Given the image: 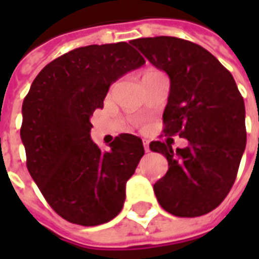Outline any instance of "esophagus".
Instances as JSON below:
<instances>
[{"instance_id":"esophagus-1","label":"esophagus","mask_w":259,"mask_h":259,"mask_svg":"<svg viewBox=\"0 0 259 259\" xmlns=\"http://www.w3.org/2000/svg\"><path fill=\"white\" fill-rule=\"evenodd\" d=\"M144 149H145L146 153H148V152H150V149H149V142L145 141V140H144Z\"/></svg>"}]
</instances>
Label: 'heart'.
I'll return each instance as SVG.
<instances>
[{"instance_id": "heart-1", "label": "heart", "mask_w": 259, "mask_h": 259, "mask_svg": "<svg viewBox=\"0 0 259 259\" xmlns=\"http://www.w3.org/2000/svg\"><path fill=\"white\" fill-rule=\"evenodd\" d=\"M148 72H154V71H148ZM148 72H146V74H148Z\"/></svg>"}]
</instances>
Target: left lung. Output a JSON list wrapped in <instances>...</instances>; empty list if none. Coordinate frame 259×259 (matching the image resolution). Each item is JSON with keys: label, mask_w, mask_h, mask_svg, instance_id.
<instances>
[{"label": "left lung", "mask_w": 259, "mask_h": 259, "mask_svg": "<svg viewBox=\"0 0 259 259\" xmlns=\"http://www.w3.org/2000/svg\"><path fill=\"white\" fill-rule=\"evenodd\" d=\"M170 80L162 114L164 133L187 138L188 146L152 141L168 172L153 185L162 208L175 217L208 213L225 200L246 148L245 102L225 67L195 42L170 36L132 41Z\"/></svg>", "instance_id": "obj_1"}]
</instances>
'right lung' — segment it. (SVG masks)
Listing matches in <instances>:
<instances>
[{
  "mask_svg": "<svg viewBox=\"0 0 259 259\" xmlns=\"http://www.w3.org/2000/svg\"><path fill=\"white\" fill-rule=\"evenodd\" d=\"M144 64L127 42L80 47L47 64L24 99L26 168L48 204L71 223L98 226L121 212L144 145L125 134L102 152L90 137V118L103 107L110 84Z\"/></svg>",
  "mask_w": 259,
  "mask_h": 259,
  "instance_id": "right-lung-1",
  "label": "right lung"
}]
</instances>
